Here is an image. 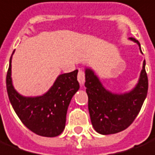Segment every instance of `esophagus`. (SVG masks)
<instances>
[{"label":"esophagus","instance_id":"1","mask_svg":"<svg viewBox=\"0 0 155 155\" xmlns=\"http://www.w3.org/2000/svg\"><path fill=\"white\" fill-rule=\"evenodd\" d=\"M78 80L80 84H83L84 81H85V72L84 71L79 70V72L78 73Z\"/></svg>","mask_w":155,"mask_h":155}]
</instances>
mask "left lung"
<instances>
[{
	"instance_id": "8db88e82",
	"label": "left lung",
	"mask_w": 155,
	"mask_h": 155,
	"mask_svg": "<svg viewBox=\"0 0 155 155\" xmlns=\"http://www.w3.org/2000/svg\"><path fill=\"white\" fill-rule=\"evenodd\" d=\"M130 39L137 42L140 48L139 41L134 37ZM85 80L88 111L94 129L101 134H112L128 128L139 114L148 93L149 82L145 61H143L139 83L128 93L118 95L110 93L104 88L90 69H86Z\"/></svg>"
}]
</instances>
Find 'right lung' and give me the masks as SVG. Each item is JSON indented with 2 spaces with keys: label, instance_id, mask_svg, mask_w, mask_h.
Wrapping results in <instances>:
<instances>
[{
  "label": "right lung",
  "instance_id": "obj_1",
  "mask_svg": "<svg viewBox=\"0 0 155 155\" xmlns=\"http://www.w3.org/2000/svg\"><path fill=\"white\" fill-rule=\"evenodd\" d=\"M12 57L6 74V89L17 116L23 124L36 134L44 137H56L61 134L65 128L66 115L70 101L79 89L77 78L78 71L75 70L59 76L53 86L42 96L23 97L12 86Z\"/></svg>",
  "mask_w": 155,
  "mask_h": 155
}]
</instances>
